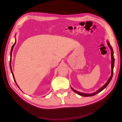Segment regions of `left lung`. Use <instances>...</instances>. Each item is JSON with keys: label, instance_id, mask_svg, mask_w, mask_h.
Segmentation results:
<instances>
[{"label": "left lung", "instance_id": "1", "mask_svg": "<svg viewBox=\"0 0 122 122\" xmlns=\"http://www.w3.org/2000/svg\"><path fill=\"white\" fill-rule=\"evenodd\" d=\"M107 43L108 44V46H109V47L110 48V50H111V57H112V74L111 76H110V78H109V79L108 80L107 82L104 86H102L100 89H99L97 92H95V93H93L92 94H85V93H80V92H79L78 91H77L76 90H75L74 89H73V88L71 87V88L72 89V90L75 92V93H76L77 94H78V95H80V96H82L83 97H91V96H94L95 95L97 94L98 93H100V92H101L102 91H103V90L104 89V88L108 86V84L109 83V82H110V81H111L112 78V76H113V67H114V58L113 57V49L112 47L111 46V45H110V43L108 42V41H107Z\"/></svg>", "mask_w": 122, "mask_h": 122}]
</instances>
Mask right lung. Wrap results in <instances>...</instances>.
Here are the masks:
<instances>
[{"label":"right lung","mask_w":122,"mask_h":122,"mask_svg":"<svg viewBox=\"0 0 122 122\" xmlns=\"http://www.w3.org/2000/svg\"><path fill=\"white\" fill-rule=\"evenodd\" d=\"M16 40H15V43L13 44V45L12 46V49H11V51H10V71H11V72H12V74L13 75V78H14V80L15 81V83H16L17 86H18V87L19 88V87L17 85L16 82V80L15 79V77H14V74H13V71H12V67H11V61H12V52H13V48H14V47L15 46V45L16 44Z\"/></svg>","instance_id":"obj_1"}]
</instances>
